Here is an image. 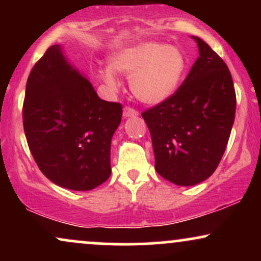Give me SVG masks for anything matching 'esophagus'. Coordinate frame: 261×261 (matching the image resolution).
<instances>
[{"label":"esophagus","mask_w":261,"mask_h":261,"mask_svg":"<svg viewBox=\"0 0 261 261\" xmlns=\"http://www.w3.org/2000/svg\"><path fill=\"white\" fill-rule=\"evenodd\" d=\"M122 115H124L125 119H126V118H134V116L139 115V112L133 109V108L126 107V108H124V113H122Z\"/></svg>","instance_id":"1"}]
</instances>
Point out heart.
Returning <instances> with one entry per match:
<instances>
[{
	"label": "heart",
	"mask_w": 261,
	"mask_h": 261,
	"mask_svg": "<svg viewBox=\"0 0 261 261\" xmlns=\"http://www.w3.org/2000/svg\"><path fill=\"white\" fill-rule=\"evenodd\" d=\"M187 67L184 53L174 45L136 41L116 50L110 56L109 66L99 70V77L108 88L118 91L115 72L130 76L135 97L148 106H157L174 94Z\"/></svg>",
	"instance_id": "b5f03b06"
}]
</instances>
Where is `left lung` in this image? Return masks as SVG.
I'll return each instance as SVG.
<instances>
[{
    "mask_svg": "<svg viewBox=\"0 0 261 261\" xmlns=\"http://www.w3.org/2000/svg\"><path fill=\"white\" fill-rule=\"evenodd\" d=\"M199 58L169 99L142 113L152 137L154 168L170 182L191 187L212 175L236 115L232 76L205 41L191 37Z\"/></svg>",
    "mask_w": 261,
    "mask_h": 261,
    "instance_id": "8db88e82",
    "label": "left lung"
}]
</instances>
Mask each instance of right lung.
<instances>
[{
  "mask_svg": "<svg viewBox=\"0 0 261 261\" xmlns=\"http://www.w3.org/2000/svg\"><path fill=\"white\" fill-rule=\"evenodd\" d=\"M122 107L98 97L92 83L53 45L25 87L23 126L33 158L49 180L87 191L110 176V146Z\"/></svg>",
  "mask_w": 261,
  "mask_h": 261,
  "instance_id": "add662e5",
  "label": "right lung"
}]
</instances>
